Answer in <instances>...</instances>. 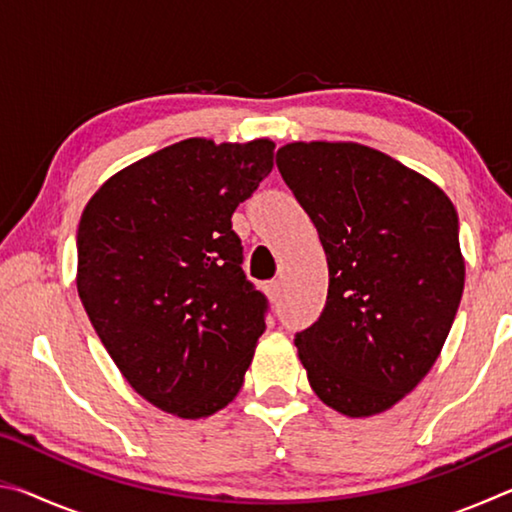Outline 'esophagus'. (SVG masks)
Wrapping results in <instances>:
<instances>
[{
  "instance_id": "34e87169",
  "label": "esophagus",
  "mask_w": 512,
  "mask_h": 512,
  "mask_svg": "<svg viewBox=\"0 0 512 512\" xmlns=\"http://www.w3.org/2000/svg\"><path fill=\"white\" fill-rule=\"evenodd\" d=\"M280 293H282V282L280 280H271V282L266 284V296L271 298V300L280 298Z\"/></svg>"
}]
</instances>
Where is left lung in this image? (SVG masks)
Here are the masks:
<instances>
[{
    "mask_svg": "<svg viewBox=\"0 0 512 512\" xmlns=\"http://www.w3.org/2000/svg\"><path fill=\"white\" fill-rule=\"evenodd\" d=\"M275 162L329 268L323 314L296 334L309 384L348 418L384 413L436 363L461 305L456 207L422 173L357 142H291Z\"/></svg>",
    "mask_w": 512,
    "mask_h": 512,
    "instance_id": "left-lung-1",
    "label": "left lung"
}]
</instances>
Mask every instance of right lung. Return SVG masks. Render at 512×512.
<instances>
[{
	"label": "right lung",
	"instance_id": "obj_1",
	"mask_svg": "<svg viewBox=\"0 0 512 512\" xmlns=\"http://www.w3.org/2000/svg\"><path fill=\"white\" fill-rule=\"evenodd\" d=\"M273 149L189 137L117 171L81 214L79 298L121 375L164 413L207 418L244 386L266 298L241 271L232 214Z\"/></svg>",
	"mask_w": 512,
	"mask_h": 512
}]
</instances>
